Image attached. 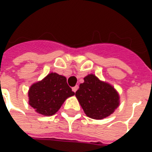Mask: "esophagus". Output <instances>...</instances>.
Segmentation results:
<instances>
[{"instance_id": "esophagus-1", "label": "esophagus", "mask_w": 152, "mask_h": 152, "mask_svg": "<svg viewBox=\"0 0 152 152\" xmlns=\"http://www.w3.org/2000/svg\"><path fill=\"white\" fill-rule=\"evenodd\" d=\"M78 88H79V87H78V86H74V87H72V91H73V92L76 93V90L78 89Z\"/></svg>"}]
</instances>
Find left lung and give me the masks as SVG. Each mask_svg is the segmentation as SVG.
I'll return each mask as SVG.
<instances>
[{
  "instance_id": "obj_1",
  "label": "left lung",
  "mask_w": 152,
  "mask_h": 152,
  "mask_svg": "<svg viewBox=\"0 0 152 152\" xmlns=\"http://www.w3.org/2000/svg\"><path fill=\"white\" fill-rule=\"evenodd\" d=\"M76 97L86 115L94 120L107 117L120 105V95L116 89L94 74L84 78Z\"/></svg>"
}]
</instances>
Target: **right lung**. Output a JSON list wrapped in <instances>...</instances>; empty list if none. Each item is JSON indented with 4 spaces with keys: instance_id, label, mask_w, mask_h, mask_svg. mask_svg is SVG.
Wrapping results in <instances>:
<instances>
[{
    "instance_id": "1",
    "label": "right lung",
    "mask_w": 152,
    "mask_h": 152,
    "mask_svg": "<svg viewBox=\"0 0 152 152\" xmlns=\"http://www.w3.org/2000/svg\"><path fill=\"white\" fill-rule=\"evenodd\" d=\"M74 94L65 76L51 72L31 85L28 90V102L37 113L49 116L55 114L65 100Z\"/></svg>"
}]
</instances>
